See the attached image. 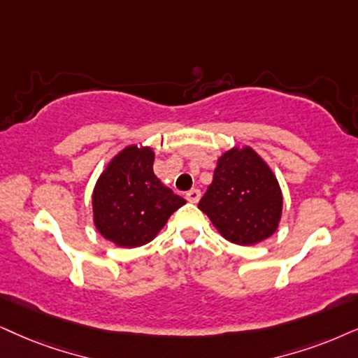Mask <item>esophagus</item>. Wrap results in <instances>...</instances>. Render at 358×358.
Listing matches in <instances>:
<instances>
[{
	"mask_svg": "<svg viewBox=\"0 0 358 358\" xmlns=\"http://www.w3.org/2000/svg\"><path fill=\"white\" fill-rule=\"evenodd\" d=\"M200 198H201L200 189L193 188V189H189V192H187V200L189 203H198V201H200Z\"/></svg>",
	"mask_w": 358,
	"mask_h": 358,
	"instance_id": "obj_1",
	"label": "esophagus"
}]
</instances>
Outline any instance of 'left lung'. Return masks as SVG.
Here are the masks:
<instances>
[{"label": "left lung", "mask_w": 358, "mask_h": 358, "mask_svg": "<svg viewBox=\"0 0 358 358\" xmlns=\"http://www.w3.org/2000/svg\"><path fill=\"white\" fill-rule=\"evenodd\" d=\"M198 208L224 239L251 246L278 229L282 193L268 164L251 147H236L218 158Z\"/></svg>", "instance_id": "left-lung-1"}]
</instances>
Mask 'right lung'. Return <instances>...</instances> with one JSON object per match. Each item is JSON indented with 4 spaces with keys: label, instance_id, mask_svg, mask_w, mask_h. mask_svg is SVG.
<instances>
[{
    "label": "right lung",
    "instance_id": "obj_1",
    "mask_svg": "<svg viewBox=\"0 0 358 358\" xmlns=\"http://www.w3.org/2000/svg\"><path fill=\"white\" fill-rule=\"evenodd\" d=\"M153 160L150 147H125L108 162L94 188V224L120 248L150 243L187 203L157 178Z\"/></svg>",
    "mask_w": 358,
    "mask_h": 358
}]
</instances>
